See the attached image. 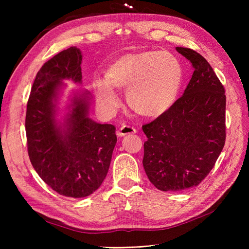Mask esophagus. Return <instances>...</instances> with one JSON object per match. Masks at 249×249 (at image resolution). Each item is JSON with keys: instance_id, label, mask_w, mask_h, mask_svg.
I'll use <instances>...</instances> for the list:
<instances>
[{"instance_id": "esophagus-1", "label": "esophagus", "mask_w": 249, "mask_h": 249, "mask_svg": "<svg viewBox=\"0 0 249 249\" xmlns=\"http://www.w3.org/2000/svg\"><path fill=\"white\" fill-rule=\"evenodd\" d=\"M135 133H136V129H135V127L124 124L119 127V130L117 131V136L123 137L127 134H135Z\"/></svg>"}]
</instances>
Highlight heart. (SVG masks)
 I'll list each match as a JSON object with an SVG mask.
<instances>
[{"label": "heart", "mask_w": 249, "mask_h": 249, "mask_svg": "<svg viewBox=\"0 0 249 249\" xmlns=\"http://www.w3.org/2000/svg\"><path fill=\"white\" fill-rule=\"evenodd\" d=\"M182 78V65L172 53L142 52L116 60L105 71V80L92 81V88L97 106L105 113H112L118 107L114 89L127 88L130 107L143 116L156 117L175 104Z\"/></svg>", "instance_id": "1"}]
</instances>
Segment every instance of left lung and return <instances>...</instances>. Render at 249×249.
Here are the masks:
<instances>
[{
  "label": "left lung",
  "mask_w": 249,
  "mask_h": 249,
  "mask_svg": "<svg viewBox=\"0 0 249 249\" xmlns=\"http://www.w3.org/2000/svg\"><path fill=\"white\" fill-rule=\"evenodd\" d=\"M176 50L194 69L183 95L154 122L146 135L143 167L157 189L197 186L214 167L225 142L224 88L207 60L191 49Z\"/></svg>",
  "instance_id": "obj_1"
}]
</instances>
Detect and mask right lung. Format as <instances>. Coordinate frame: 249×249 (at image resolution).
I'll return each instance as SVG.
<instances>
[{
  "label": "right lung",
  "instance_id": "add662e5",
  "mask_svg": "<svg viewBox=\"0 0 249 249\" xmlns=\"http://www.w3.org/2000/svg\"><path fill=\"white\" fill-rule=\"evenodd\" d=\"M82 52L77 47L60 52L42 65L27 105L28 153L34 169L53 190L67 197H86L106 178L117 137L115 126L90 118L91 94L70 96L59 115L64 80L82 84Z\"/></svg>",
  "mask_w": 249,
  "mask_h": 249
}]
</instances>
